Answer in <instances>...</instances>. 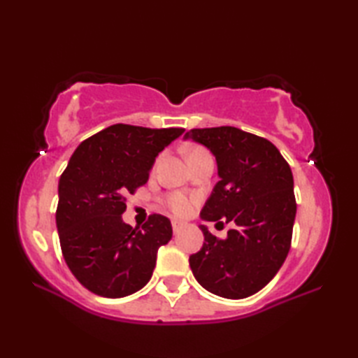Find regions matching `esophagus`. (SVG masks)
Instances as JSON below:
<instances>
[{
  "mask_svg": "<svg viewBox=\"0 0 358 358\" xmlns=\"http://www.w3.org/2000/svg\"><path fill=\"white\" fill-rule=\"evenodd\" d=\"M185 227V222H181V221H177V220H173L172 221V229H173V232L175 234H178L181 229Z\"/></svg>",
  "mask_w": 358,
  "mask_h": 358,
  "instance_id": "1",
  "label": "esophagus"
}]
</instances>
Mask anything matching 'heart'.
Returning a JSON list of instances; mask_svg holds the SVG:
<instances>
[{"mask_svg": "<svg viewBox=\"0 0 358 358\" xmlns=\"http://www.w3.org/2000/svg\"><path fill=\"white\" fill-rule=\"evenodd\" d=\"M202 148H191L189 151H187V156L192 155V153H197V151H201ZM167 207L171 208L175 215L178 216H185L191 211L192 208V203H194V199L186 196V194H181V192H175V194H171V196L167 197Z\"/></svg>", "mask_w": 358, "mask_h": 358, "instance_id": "obj_1", "label": "heart"}]
</instances>
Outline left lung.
I'll list each match as a JSON object with an SVG mask.
<instances>
[{
  "instance_id": "8db88e82",
  "label": "left lung",
  "mask_w": 358,
  "mask_h": 358,
  "mask_svg": "<svg viewBox=\"0 0 358 358\" xmlns=\"http://www.w3.org/2000/svg\"><path fill=\"white\" fill-rule=\"evenodd\" d=\"M185 138L216 157L220 181L201 217L235 224L224 240L202 224L203 246L189 257L194 278L211 294L246 299L273 280L290 250L296 213L292 171L270 141L234 126L191 129Z\"/></svg>"
}]
</instances>
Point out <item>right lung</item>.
Masks as SVG:
<instances>
[{
    "instance_id": "1",
    "label": "right lung",
    "mask_w": 358,
    "mask_h": 358,
    "mask_svg": "<svg viewBox=\"0 0 358 358\" xmlns=\"http://www.w3.org/2000/svg\"><path fill=\"white\" fill-rule=\"evenodd\" d=\"M183 128L113 124L78 145L58 183L57 229L63 257L83 287L107 299L141 290L172 224L151 215L142 227L123 221L126 196L148 181L156 156Z\"/></svg>"
}]
</instances>
